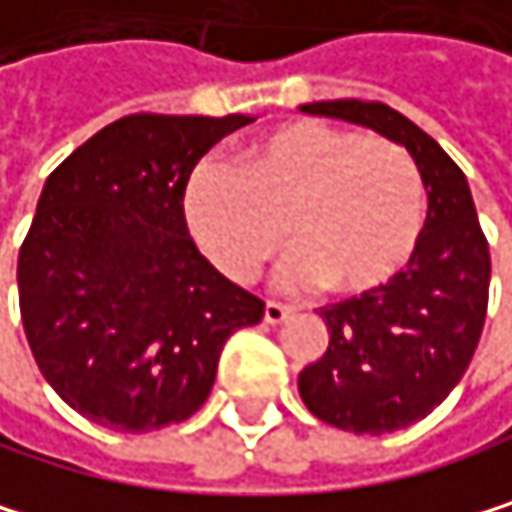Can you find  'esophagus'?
I'll return each mask as SVG.
<instances>
[{"label": "esophagus", "instance_id": "34e87169", "mask_svg": "<svg viewBox=\"0 0 512 512\" xmlns=\"http://www.w3.org/2000/svg\"><path fill=\"white\" fill-rule=\"evenodd\" d=\"M290 314H293V308H290V305L265 302V314H262V320H265V323H280V320H287Z\"/></svg>", "mask_w": 512, "mask_h": 512}]
</instances>
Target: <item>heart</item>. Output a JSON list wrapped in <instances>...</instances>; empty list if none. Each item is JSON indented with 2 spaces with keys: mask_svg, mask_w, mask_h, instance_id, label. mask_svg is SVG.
<instances>
[{
  "mask_svg": "<svg viewBox=\"0 0 512 512\" xmlns=\"http://www.w3.org/2000/svg\"><path fill=\"white\" fill-rule=\"evenodd\" d=\"M183 216L228 280H250L287 238L296 253L280 268L284 284L363 296L415 253L424 183L403 146L305 118L247 143L235 173L198 164Z\"/></svg>",
  "mask_w": 512,
  "mask_h": 512,
  "instance_id": "heart-1",
  "label": "heart"
}]
</instances>
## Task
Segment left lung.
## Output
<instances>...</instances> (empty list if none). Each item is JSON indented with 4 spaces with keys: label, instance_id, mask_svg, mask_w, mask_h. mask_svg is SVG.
<instances>
[{
    "label": "left lung",
    "instance_id": "1",
    "mask_svg": "<svg viewBox=\"0 0 512 512\" xmlns=\"http://www.w3.org/2000/svg\"><path fill=\"white\" fill-rule=\"evenodd\" d=\"M299 109L372 127L406 146L427 189V219L409 265L385 287L320 308L329 345L299 372L302 403L320 421L391 433L427 418L467 372L489 308V241L467 176L406 115L375 100Z\"/></svg>",
    "mask_w": 512,
    "mask_h": 512
}]
</instances>
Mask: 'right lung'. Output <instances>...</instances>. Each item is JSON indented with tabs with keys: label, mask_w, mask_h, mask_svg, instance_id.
I'll return each instance as SVG.
<instances>
[{
	"label": "right lung",
	"mask_w": 512,
	"mask_h": 512,
	"mask_svg": "<svg viewBox=\"0 0 512 512\" xmlns=\"http://www.w3.org/2000/svg\"><path fill=\"white\" fill-rule=\"evenodd\" d=\"M250 115H124L45 180L17 256L20 320L48 385L88 421L146 433L210 397L219 354L265 302L195 247L183 189Z\"/></svg>",
	"instance_id": "obj_1"
}]
</instances>
